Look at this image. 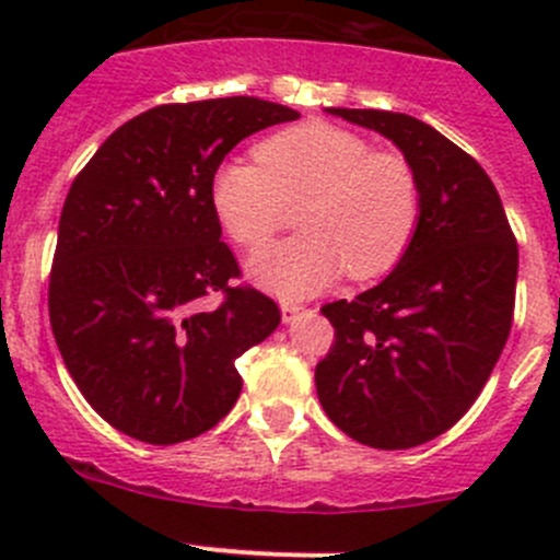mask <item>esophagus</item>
Wrapping results in <instances>:
<instances>
[{"label": "esophagus", "instance_id": "esophagus-1", "mask_svg": "<svg viewBox=\"0 0 560 560\" xmlns=\"http://www.w3.org/2000/svg\"><path fill=\"white\" fill-rule=\"evenodd\" d=\"M301 312L303 306H298V303H281V319L284 322H295Z\"/></svg>", "mask_w": 560, "mask_h": 560}]
</instances>
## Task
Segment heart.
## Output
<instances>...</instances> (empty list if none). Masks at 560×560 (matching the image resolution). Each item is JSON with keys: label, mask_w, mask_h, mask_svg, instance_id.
Segmentation results:
<instances>
[{"label": "heart", "mask_w": 560, "mask_h": 560, "mask_svg": "<svg viewBox=\"0 0 560 560\" xmlns=\"http://www.w3.org/2000/svg\"><path fill=\"white\" fill-rule=\"evenodd\" d=\"M257 165L233 160L211 180V206L230 238L257 252L301 206L303 235L259 252L248 273L281 298H308L349 270L376 279L400 262L420 224L415 167L327 121L284 129L257 145Z\"/></svg>", "instance_id": "1"}]
</instances>
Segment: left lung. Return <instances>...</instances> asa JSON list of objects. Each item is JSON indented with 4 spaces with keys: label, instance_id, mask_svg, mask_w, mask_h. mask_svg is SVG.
<instances>
[{
    "label": "left lung",
    "instance_id": "obj_1",
    "mask_svg": "<svg viewBox=\"0 0 560 560\" xmlns=\"http://www.w3.org/2000/svg\"><path fill=\"white\" fill-rule=\"evenodd\" d=\"M327 113L393 140L420 180L411 246L382 284L322 306L336 343L316 363L325 415L354 442L409 450L455 425L510 338L517 241L474 156L406 113Z\"/></svg>",
    "mask_w": 560,
    "mask_h": 560
}]
</instances>
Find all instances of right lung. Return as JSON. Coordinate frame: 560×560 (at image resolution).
<instances>
[{
    "label": "right lung",
    "instance_id": "1",
    "mask_svg": "<svg viewBox=\"0 0 560 560\" xmlns=\"http://www.w3.org/2000/svg\"><path fill=\"white\" fill-rule=\"evenodd\" d=\"M298 116L257 97L156 105L121 124L72 180L50 268V330L83 398L116 431L178 444L238 400L235 360L279 327L281 312L233 284L241 268L211 180L241 140Z\"/></svg>",
    "mask_w": 560,
    "mask_h": 560
}]
</instances>
